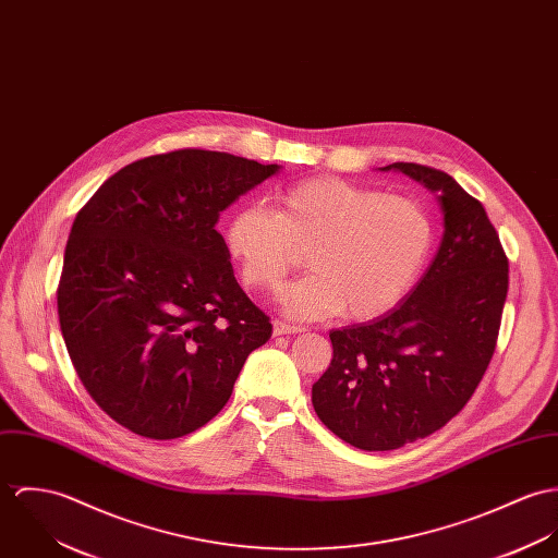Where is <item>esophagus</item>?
Instances as JSON below:
<instances>
[{"label": "esophagus", "mask_w": 558, "mask_h": 558, "mask_svg": "<svg viewBox=\"0 0 558 558\" xmlns=\"http://www.w3.org/2000/svg\"><path fill=\"white\" fill-rule=\"evenodd\" d=\"M304 327L298 325H289L282 320H274V336H284V333H302Z\"/></svg>", "instance_id": "1"}]
</instances>
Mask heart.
Segmentation results:
<instances>
[{
  "label": "heart",
  "mask_w": 558,
  "mask_h": 558,
  "mask_svg": "<svg viewBox=\"0 0 558 558\" xmlns=\"http://www.w3.org/2000/svg\"><path fill=\"white\" fill-rule=\"evenodd\" d=\"M225 244L246 287L260 293H276L306 252L312 271L284 291V310L300 318L344 310L364 320L409 293L430 252L433 220L411 196L308 178L280 187L274 209L240 207Z\"/></svg>",
  "instance_id": "1"
}]
</instances>
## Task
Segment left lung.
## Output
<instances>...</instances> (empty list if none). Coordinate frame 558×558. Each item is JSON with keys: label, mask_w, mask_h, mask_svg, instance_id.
I'll use <instances>...</instances> for the list:
<instances>
[{"label": "left lung", "mask_w": 558, "mask_h": 558, "mask_svg": "<svg viewBox=\"0 0 558 558\" xmlns=\"http://www.w3.org/2000/svg\"><path fill=\"white\" fill-rule=\"evenodd\" d=\"M391 169L436 192L440 246L396 308L329 331L333 357L312 385L318 420L366 451L426 438L464 409L495 355L509 287V263L484 205L433 167H383Z\"/></svg>", "instance_id": "left-lung-1"}]
</instances>
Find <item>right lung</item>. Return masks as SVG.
<instances>
[{
  "instance_id": "1",
  "label": "right lung",
  "mask_w": 558,
  "mask_h": 558,
  "mask_svg": "<svg viewBox=\"0 0 558 558\" xmlns=\"http://www.w3.org/2000/svg\"><path fill=\"white\" fill-rule=\"evenodd\" d=\"M278 169L175 149L128 165L76 214L58 287L63 342L87 393L130 433L198 430L269 340L216 225Z\"/></svg>"
}]
</instances>
